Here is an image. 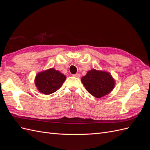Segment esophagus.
I'll return each instance as SVG.
<instances>
[{
    "label": "esophagus",
    "mask_w": 150,
    "mask_h": 150,
    "mask_svg": "<svg viewBox=\"0 0 150 150\" xmlns=\"http://www.w3.org/2000/svg\"><path fill=\"white\" fill-rule=\"evenodd\" d=\"M73 76L74 77H75V78H79V77H80V74H74L73 75Z\"/></svg>",
    "instance_id": "34e87169"
}]
</instances>
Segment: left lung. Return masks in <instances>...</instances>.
I'll use <instances>...</instances> for the list:
<instances>
[{"label":"left lung","mask_w":150,"mask_h":150,"mask_svg":"<svg viewBox=\"0 0 150 150\" xmlns=\"http://www.w3.org/2000/svg\"><path fill=\"white\" fill-rule=\"evenodd\" d=\"M86 89L95 98H100L110 94L115 86V80L105 71L93 69L81 79Z\"/></svg>","instance_id":"1"}]
</instances>
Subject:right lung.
<instances>
[{"label": "right lung", "mask_w": 150, "mask_h": 150, "mask_svg": "<svg viewBox=\"0 0 150 150\" xmlns=\"http://www.w3.org/2000/svg\"><path fill=\"white\" fill-rule=\"evenodd\" d=\"M66 76L54 68L39 72L34 79L35 85L40 93L51 94L59 89L64 83Z\"/></svg>", "instance_id": "obj_1"}]
</instances>
